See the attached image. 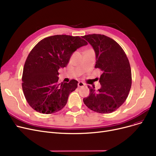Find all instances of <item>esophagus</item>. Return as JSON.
Here are the masks:
<instances>
[{
    "label": "esophagus",
    "mask_w": 156,
    "mask_h": 156,
    "mask_svg": "<svg viewBox=\"0 0 156 156\" xmlns=\"http://www.w3.org/2000/svg\"><path fill=\"white\" fill-rule=\"evenodd\" d=\"M85 85V84L84 83H83L82 82H79L78 83V87H84Z\"/></svg>",
    "instance_id": "34e87169"
}]
</instances>
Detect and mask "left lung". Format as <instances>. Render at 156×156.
<instances>
[{
	"mask_svg": "<svg viewBox=\"0 0 156 156\" xmlns=\"http://www.w3.org/2000/svg\"><path fill=\"white\" fill-rule=\"evenodd\" d=\"M96 53L95 68L103 71L99 78L101 89L88 85L90 95L83 99L91 110L99 113H110L117 110L126 100L131 84V69L122 47L113 39L103 34L82 36Z\"/></svg>",
	"mask_w": 156,
	"mask_h": 156,
	"instance_id": "left-lung-1",
	"label": "left lung"
}]
</instances>
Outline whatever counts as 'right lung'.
<instances>
[{"instance_id":"1","label":"right lung","mask_w":156,"mask_h":156,"mask_svg":"<svg viewBox=\"0 0 156 156\" xmlns=\"http://www.w3.org/2000/svg\"><path fill=\"white\" fill-rule=\"evenodd\" d=\"M88 43L80 36L47 37L32 48L26 59L22 74V89L32 108L44 114L55 113L65 106L78 82H58V69L68 64L73 53Z\"/></svg>"}]
</instances>
